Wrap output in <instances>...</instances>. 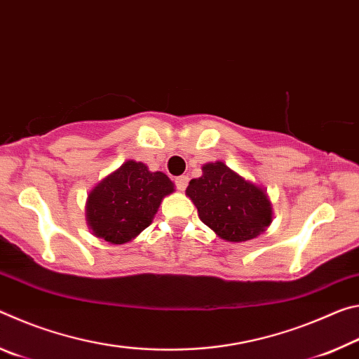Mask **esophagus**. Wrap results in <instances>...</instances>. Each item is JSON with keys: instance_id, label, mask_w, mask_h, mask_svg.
<instances>
[{"instance_id": "esophagus-1", "label": "esophagus", "mask_w": 359, "mask_h": 359, "mask_svg": "<svg viewBox=\"0 0 359 359\" xmlns=\"http://www.w3.org/2000/svg\"><path fill=\"white\" fill-rule=\"evenodd\" d=\"M174 182H175V187H177V190L184 191L188 185V177L187 175H179V177L174 179Z\"/></svg>"}]
</instances>
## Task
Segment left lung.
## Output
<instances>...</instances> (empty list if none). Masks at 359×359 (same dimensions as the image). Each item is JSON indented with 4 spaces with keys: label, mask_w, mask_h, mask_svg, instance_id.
<instances>
[{
    "label": "left lung",
    "mask_w": 359,
    "mask_h": 359,
    "mask_svg": "<svg viewBox=\"0 0 359 359\" xmlns=\"http://www.w3.org/2000/svg\"><path fill=\"white\" fill-rule=\"evenodd\" d=\"M187 194L198 208L203 223L224 241H250L272 220L264 190L242 179L222 161L204 165L203 175L190 180Z\"/></svg>",
    "instance_id": "obj_1"
}]
</instances>
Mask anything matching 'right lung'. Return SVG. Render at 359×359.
Returning <instances> with one entry per match:
<instances>
[{
  "label": "right lung",
  "mask_w": 359,
  "mask_h": 359,
  "mask_svg": "<svg viewBox=\"0 0 359 359\" xmlns=\"http://www.w3.org/2000/svg\"><path fill=\"white\" fill-rule=\"evenodd\" d=\"M172 191L166 174L150 172L144 163L126 161L88 194V226L111 244H125L149 226L161 199Z\"/></svg>",
  "instance_id": "1"
}]
</instances>
